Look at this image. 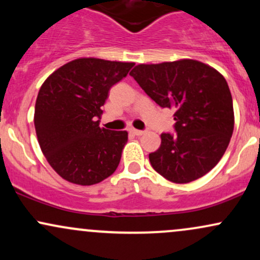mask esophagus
<instances>
[{"mask_svg": "<svg viewBox=\"0 0 260 260\" xmlns=\"http://www.w3.org/2000/svg\"><path fill=\"white\" fill-rule=\"evenodd\" d=\"M131 133H133L134 136H143V134H144V131L134 129V128H132V129H131Z\"/></svg>", "mask_w": 260, "mask_h": 260, "instance_id": "1", "label": "esophagus"}]
</instances>
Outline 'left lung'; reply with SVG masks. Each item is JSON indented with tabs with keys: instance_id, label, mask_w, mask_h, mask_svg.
<instances>
[{
	"instance_id": "left-lung-1",
	"label": "left lung",
	"mask_w": 260,
	"mask_h": 260,
	"mask_svg": "<svg viewBox=\"0 0 260 260\" xmlns=\"http://www.w3.org/2000/svg\"><path fill=\"white\" fill-rule=\"evenodd\" d=\"M131 76L160 107L174 109L176 133L161 134L149 154L157 174L188 183L219 162L234 132V105L228 82L216 70L196 59L138 64Z\"/></svg>"
}]
</instances>
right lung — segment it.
Instances as JSON below:
<instances>
[{"instance_id": "1", "label": "right lung", "mask_w": 260, "mask_h": 260, "mask_svg": "<svg viewBox=\"0 0 260 260\" xmlns=\"http://www.w3.org/2000/svg\"><path fill=\"white\" fill-rule=\"evenodd\" d=\"M133 62L78 58L55 71L41 85L34 124L41 150L66 181L91 186L111 176L126 145V131L100 128L101 106Z\"/></svg>"}]
</instances>
